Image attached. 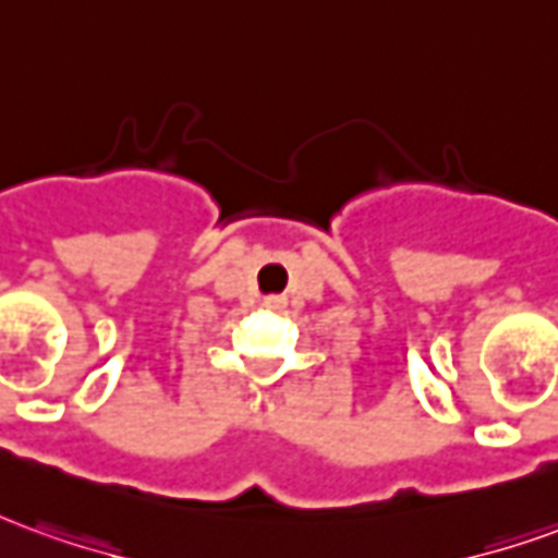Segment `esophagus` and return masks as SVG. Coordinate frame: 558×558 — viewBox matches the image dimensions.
<instances>
[{
  "instance_id": "obj_1",
  "label": "esophagus",
  "mask_w": 558,
  "mask_h": 558,
  "mask_svg": "<svg viewBox=\"0 0 558 558\" xmlns=\"http://www.w3.org/2000/svg\"><path fill=\"white\" fill-rule=\"evenodd\" d=\"M283 304H287L283 295H266V307H283Z\"/></svg>"
}]
</instances>
